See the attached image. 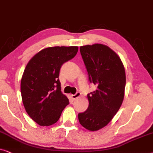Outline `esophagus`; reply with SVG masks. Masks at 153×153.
I'll return each mask as SVG.
<instances>
[{"label":"esophagus","mask_w":153,"mask_h":153,"mask_svg":"<svg viewBox=\"0 0 153 153\" xmlns=\"http://www.w3.org/2000/svg\"><path fill=\"white\" fill-rule=\"evenodd\" d=\"M81 96V93L80 92H77L76 94H72L71 95V98L73 99V100H75L76 99H78Z\"/></svg>","instance_id":"1"}]
</instances>
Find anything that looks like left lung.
Segmentation results:
<instances>
[{"mask_svg":"<svg viewBox=\"0 0 153 153\" xmlns=\"http://www.w3.org/2000/svg\"><path fill=\"white\" fill-rule=\"evenodd\" d=\"M80 54L97 89L87 94L89 107L78 114V120L85 129L97 131L111 121L123 102L125 69L120 56L104 45L81 46Z\"/></svg>","mask_w":153,"mask_h":153,"instance_id":"1","label":"left lung"}]
</instances>
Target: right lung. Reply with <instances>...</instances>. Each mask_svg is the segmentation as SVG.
I'll use <instances>...</instances> for the list:
<instances>
[{"mask_svg":"<svg viewBox=\"0 0 153 153\" xmlns=\"http://www.w3.org/2000/svg\"><path fill=\"white\" fill-rule=\"evenodd\" d=\"M78 51L77 46L50 47L30 59L21 80L24 106L29 117L40 126H50L59 120L69 101L62 92L59 80L63 64Z\"/></svg>","mask_w":153,"mask_h":153,"instance_id":"1","label":"right lung"}]
</instances>
